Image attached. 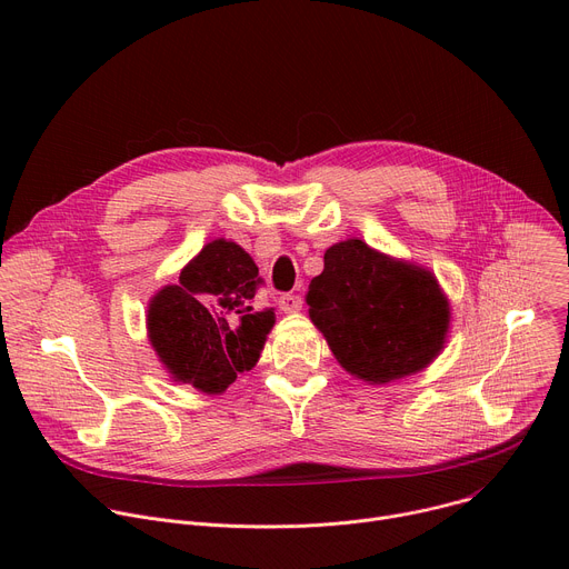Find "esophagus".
<instances>
[{"label":"esophagus","mask_w":569,"mask_h":569,"mask_svg":"<svg viewBox=\"0 0 569 569\" xmlns=\"http://www.w3.org/2000/svg\"><path fill=\"white\" fill-rule=\"evenodd\" d=\"M278 305H280L282 312L291 315V312H298L302 308V298L298 293H282L278 298Z\"/></svg>","instance_id":"obj_1"}]
</instances>
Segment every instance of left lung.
<instances>
[{
  "label": "left lung",
  "instance_id": "8db88e82",
  "mask_svg": "<svg viewBox=\"0 0 569 569\" xmlns=\"http://www.w3.org/2000/svg\"><path fill=\"white\" fill-rule=\"evenodd\" d=\"M308 305L339 365L378 385L430 365L449 330V302L435 276L360 239L326 250Z\"/></svg>",
  "mask_w": 569,
  "mask_h": 569
}]
</instances>
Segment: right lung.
Listing matches in <instances>:
<instances>
[{"instance_id": "right-lung-1", "label": "right lung", "mask_w": 569, "mask_h": 569, "mask_svg": "<svg viewBox=\"0 0 569 569\" xmlns=\"http://www.w3.org/2000/svg\"><path fill=\"white\" fill-rule=\"evenodd\" d=\"M264 284L250 254L226 239L207 243L150 302L148 330L159 360L174 380L218 395L250 371L276 323L257 310Z\"/></svg>"}]
</instances>
